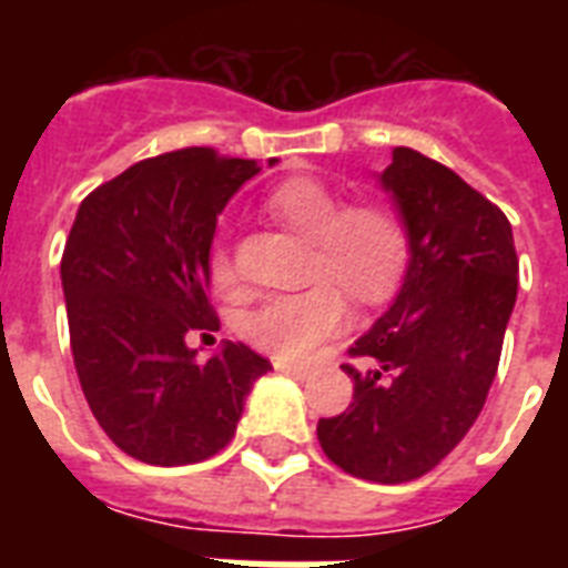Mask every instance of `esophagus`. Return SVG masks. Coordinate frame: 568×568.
I'll use <instances>...</instances> for the list:
<instances>
[{
    "mask_svg": "<svg viewBox=\"0 0 568 568\" xmlns=\"http://www.w3.org/2000/svg\"><path fill=\"white\" fill-rule=\"evenodd\" d=\"M274 368L280 374H288V377H297V379H306L312 374L310 365H297V363H285V359H274Z\"/></svg>",
    "mask_w": 568,
    "mask_h": 568,
    "instance_id": "1",
    "label": "esophagus"
}]
</instances>
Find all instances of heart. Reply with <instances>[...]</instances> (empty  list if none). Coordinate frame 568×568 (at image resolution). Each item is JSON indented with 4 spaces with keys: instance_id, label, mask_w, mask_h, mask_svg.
<instances>
[{
    "instance_id": "obj_1",
    "label": "heart",
    "mask_w": 568,
    "mask_h": 568,
    "mask_svg": "<svg viewBox=\"0 0 568 568\" xmlns=\"http://www.w3.org/2000/svg\"><path fill=\"white\" fill-rule=\"evenodd\" d=\"M276 221L312 241V280L301 294H280L250 312L241 333L250 345L276 359H310L351 321L345 292L356 303L388 301L404 283L413 258V235L404 214L386 200L342 203L333 185L315 176L280 182L265 200ZM209 280L221 294L239 288L230 247H209Z\"/></svg>"
}]
</instances>
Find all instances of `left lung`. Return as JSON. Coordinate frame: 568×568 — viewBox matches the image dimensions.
<instances>
[{
    "label": "left lung",
    "mask_w": 568,
    "mask_h": 568,
    "mask_svg": "<svg viewBox=\"0 0 568 568\" xmlns=\"http://www.w3.org/2000/svg\"><path fill=\"white\" fill-rule=\"evenodd\" d=\"M379 182L413 258L392 310L347 351L354 400L321 418L318 442L347 475L406 484L439 466L484 409L519 256L507 214L445 164L397 146Z\"/></svg>",
    "instance_id": "left-lung-1"
}]
</instances>
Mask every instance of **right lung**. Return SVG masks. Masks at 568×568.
Segmentation results:
<instances>
[{
    "mask_svg": "<svg viewBox=\"0 0 568 568\" xmlns=\"http://www.w3.org/2000/svg\"><path fill=\"white\" fill-rule=\"evenodd\" d=\"M258 171L212 146L144 159L84 196L67 235L61 283L75 374L105 436L141 463L214 457L235 436L253 383L271 372L241 342L212 359L185 345L221 327L205 258L217 214Z\"/></svg>",
    "mask_w": 568,
    "mask_h": 568,
    "instance_id": "right-lung-1",
    "label": "right lung"
}]
</instances>
